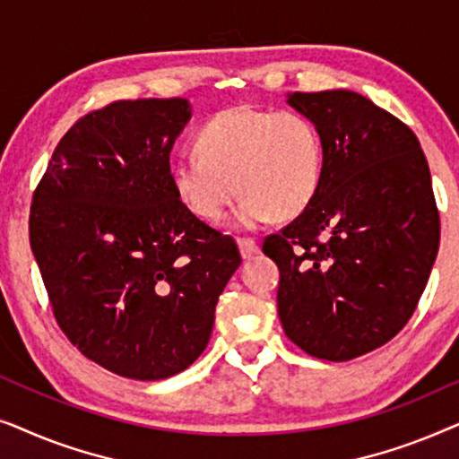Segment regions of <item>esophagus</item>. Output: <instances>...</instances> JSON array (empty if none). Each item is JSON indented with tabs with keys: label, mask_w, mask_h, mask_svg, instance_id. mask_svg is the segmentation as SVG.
Returning <instances> with one entry per match:
<instances>
[{
	"label": "esophagus",
	"mask_w": 459,
	"mask_h": 459,
	"mask_svg": "<svg viewBox=\"0 0 459 459\" xmlns=\"http://www.w3.org/2000/svg\"><path fill=\"white\" fill-rule=\"evenodd\" d=\"M238 247H240V255L244 259H253L259 253V242L253 240V238H238Z\"/></svg>",
	"instance_id": "1"
}]
</instances>
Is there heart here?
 Masks as SVG:
<instances>
[{
    "mask_svg": "<svg viewBox=\"0 0 459 459\" xmlns=\"http://www.w3.org/2000/svg\"><path fill=\"white\" fill-rule=\"evenodd\" d=\"M196 150L175 160L171 178L187 209L204 221L221 219L236 194L244 228L272 215L292 219L311 204L322 178L317 131L294 110L236 106L217 112L198 131Z\"/></svg>",
    "mask_w": 459,
    "mask_h": 459,
    "instance_id": "obj_1",
    "label": "heart"
}]
</instances>
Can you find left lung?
I'll return each instance as SVG.
<instances>
[{"instance_id":"left-lung-1","label":"left lung","mask_w":459,"mask_h":459,"mask_svg":"<svg viewBox=\"0 0 459 459\" xmlns=\"http://www.w3.org/2000/svg\"><path fill=\"white\" fill-rule=\"evenodd\" d=\"M316 125L322 178L311 204L263 240L280 269L286 336L317 359L349 361L410 322L438 253L441 221L413 131L355 91H294Z\"/></svg>"}]
</instances>
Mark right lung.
I'll return each instance as SVG.
<instances>
[{
    "instance_id": "right-lung-1",
    "label": "right lung",
    "mask_w": 459,
    "mask_h": 459,
    "mask_svg": "<svg viewBox=\"0 0 459 459\" xmlns=\"http://www.w3.org/2000/svg\"><path fill=\"white\" fill-rule=\"evenodd\" d=\"M181 98L121 100L81 117L35 187L30 248L68 341L112 374L162 380L209 344L242 256L171 178Z\"/></svg>"
}]
</instances>
